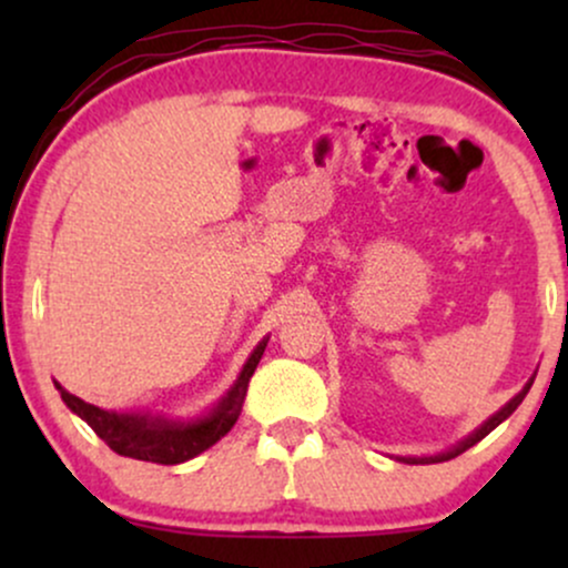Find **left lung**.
I'll return each mask as SVG.
<instances>
[{"mask_svg":"<svg viewBox=\"0 0 568 568\" xmlns=\"http://www.w3.org/2000/svg\"><path fill=\"white\" fill-rule=\"evenodd\" d=\"M529 387H531V382H529V384H526V387H524V389H520V393H518V395H515V397H513V400H510V403H507V406H505V408H501V410H497V414H494V416H491V419H488V422H486V425H480V427H478V429H475V433L470 435V438H467V440H462V443H459V446H456V448H452V452H448V454H440V456H429V459H419V462H446V459H454V456L465 454V452H467V448H470V446H475V443H478V440H484V438H486V435H488V433H491V429H494V427H499V425H501V422H505V419H507V416H510V414H513V410H515V408H518V406H520V403H524V397H526V393H529ZM406 462H410V465H414V462H416V459H406ZM419 462H416V465H419Z\"/></svg>","mask_w":568,"mask_h":568,"instance_id":"8db88e82","label":"left lung"}]
</instances>
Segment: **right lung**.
<instances>
[{
	"label": "right lung",
	"mask_w": 568,
	"mask_h": 568,
	"mask_svg": "<svg viewBox=\"0 0 568 568\" xmlns=\"http://www.w3.org/2000/svg\"><path fill=\"white\" fill-rule=\"evenodd\" d=\"M264 347L266 342L258 344L256 352L247 357L237 384L219 403V408L213 414H207L205 419L192 422V425H173V422L149 419V416L139 414H112V410L90 406V403L80 400V397L67 393L63 387L58 389H61L63 403L77 416H82L93 427L98 438L106 443L114 454L141 462H154V465H181V462L192 459V456L211 448L213 443L224 438L234 427L240 410H243L247 382H251L253 371H256L258 361H262Z\"/></svg>",
	"instance_id": "right-lung-1"
}]
</instances>
